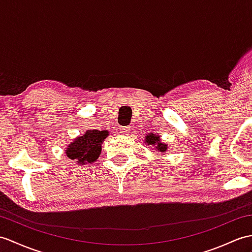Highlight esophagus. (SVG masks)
<instances>
[{"label":"esophagus","mask_w":252,"mask_h":252,"mask_svg":"<svg viewBox=\"0 0 252 252\" xmlns=\"http://www.w3.org/2000/svg\"><path fill=\"white\" fill-rule=\"evenodd\" d=\"M130 130H131L130 126H121L119 131L121 134H127L128 132H130Z\"/></svg>","instance_id":"34e87169"}]
</instances>
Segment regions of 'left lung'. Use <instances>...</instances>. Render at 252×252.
<instances>
[{
  "label": "left lung",
  "instance_id": "left-lung-1",
  "mask_svg": "<svg viewBox=\"0 0 252 252\" xmlns=\"http://www.w3.org/2000/svg\"><path fill=\"white\" fill-rule=\"evenodd\" d=\"M146 143H147L148 145H157V149L158 150H160V151H163V153H164V151L167 149V147H166V145H164L163 143H161L160 142V136H157L156 134H149V135L146 137Z\"/></svg>",
  "mask_w": 252,
  "mask_h": 252
}]
</instances>
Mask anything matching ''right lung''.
Returning a JSON list of instances; mask_svg holds the SVG:
<instances>
[{
	"instance_id": "add662e5",
	"label": "right lung",
	"mask_w": 252,
	"mask_h": 252,
	"mask_svg": "<svg viewBox=\"0 0 252 252\" xmlns=\"http://www.w3.org/2000/svg\"><path fill=\"white\" fill-rule=\"evenodd\" d=\"M108 135L107 131L88 130L83 136L76 138L66 148L67 158L78 164L94 162L102 150V142Z\"/></svg>"
}]
</instances>
